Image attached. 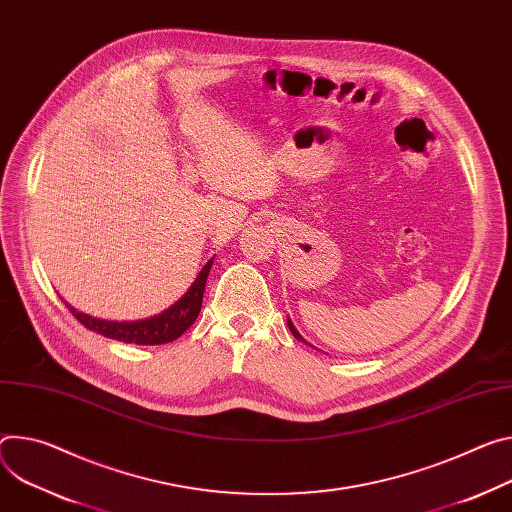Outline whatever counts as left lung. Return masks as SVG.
Returning <instances> with one entry per match:
<instances>
[{
    "instance_id": "left-lung-1",
    "label": "left lung",
    "mask_w": 512,
    "mask_h": 512,
    "mask_svg": "<svg viewBox=\"0 0 512 512\" xmlns=\"http://www.w3.org/2000/svg\"><path fill=\"white\" fill-rule=\"evenodd\" d=\"M288 329H290V331H292V335H294V337H296V339H298V341H302V343H306V341H304V337H302V335H300V333H298V331H296V327H294V324H292V320H290V318H288ZM306 345H310V343H306ZM310 347H312V345H310Z\"/></svg>"
}]
</instances>
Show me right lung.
<instances>
[{
    "instance_id": "right-lung-1",
    "label": "right lung",
    "mask_w": 512,
    "mask_h": 512,
    "mask_svg": "<svg viewBox=\"0 0 512 512\" xmlns=\"http://www.w3.org/2000/svg\"><path fill=\"white\" fill-rule=\"evenodd\" d=\"M214 257L202 267L194 284L190 290L185 292L175 304H171L167 310L143 318V320H104L89 316L85 312L75 310L71 304L67 308L73 312V316L83 324L85 329L96 331L108 339L120 341V343H134V345H163L171 343L177 337H181L185 331H188L192 324L196 322L200 308H202V298H204V288L208 273L212 269Z\"/></svg>"
}]
</instances>
